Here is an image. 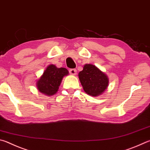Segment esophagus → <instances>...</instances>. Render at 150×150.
Listing matches in <instances>:
<instances>
[{"instance_id":"34e87169","label":"esophagus","mask_w":150,"mask_h":150,"mask_svg":"<svg viewBox=\"0 0 150 150\" xmlns=\"http://www.w3.org/2000/svg\"><path fill=\"white\" fill-rule=\"evenodd\" d=\"M69 73H70V74H71V75H75L77 74V70H76V69H69Z\"/></svg>"}]
</instances>
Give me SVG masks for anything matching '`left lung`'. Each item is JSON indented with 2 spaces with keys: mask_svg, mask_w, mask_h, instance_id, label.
Returning <instances> with one entry per match:
<instances>
[{
  "mask_svg": "<svg viewBox=\"0 0 150 150\" xmlns=\"http://www.w3.org/2000/svg\"><path fill=\"white\" fill-rule=\"evenodd\" d=\"M79 78L84 92L92 96H98L104 92L108 86V78L94 65H84Z\"/></svg>",
  "mask_w": 150,
  "mask_h": 150,
  "instance_id": "1",
  "label": "left lung"
}]
</instances>
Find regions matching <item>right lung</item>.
Instances as JSON below:
<instances>
[{
	"mask_svg": "<svg viewBox=\"0 0 150 150\" xmlns=\"http://www.w3.org/2000/svg\"><path fill=\"white\" fill-rule=\"evenodd\" d=\"M69 72L66 68H58L54 65H50L37 81L38 90L48 96L54 95L58 91L62 79Z\"/></svg>",
	"mask_w": 150,
	"mask_h": 150,
	"instance_id": "obj_1",
	"label": "right lung"
}]
</instances>
